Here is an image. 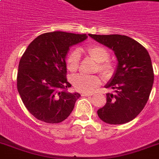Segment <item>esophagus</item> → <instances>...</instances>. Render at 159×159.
<instances>
[{"label": "esophagus", "mask_w": 159, "mask_h": 159, "mask_svg": "<svg viewBox=\"0 0 159 159\" xmlns=\"http://www.w3.org/2000/svg\"><path fill=\"white\" fill-rule=\"evenodd\" d=\"M92 95H93L92 93H83L82 96V97H92Z\"/></svg>", "instance_id": "obj_1"}]
</instances>
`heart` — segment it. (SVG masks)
<instances>
[{
    "label": "heart",
    "mask_w": 159,
    "mask_h": 159,
    "mask_svg": "<svg viewBox=\"0 0 159 159\" xmlns=\"http://www.w3.org/2000/svg\"><path fill=\"white\" fill-rule=\"evenodd\" d=\"M87 53L90 57L98 62V67L105 76L111 75L113 72V64L109 60L110 53L105 47L93 44L87 47ZM66 67L68 72H75L79 67L80 53L77 49L72 50L66 57ZM72 84L77 91L81 92H92L102 82V79L97 75L77 74L72 77Z\"/></svg>",
    "instance_id": "b5f03b06"
}]
</instances>
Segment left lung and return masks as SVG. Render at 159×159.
<instances>
[{
    "mask_svg": "<svg viewBox=\"0 0 159 159\" xmlns=\"http://www.w3.org/2000/svg\"><path fill=\"white\" fill-rule=\"evenodd\" d=\"M90 37L115 52L118 66L106 88L115 90L106 94V103L97 111L99 118L111 125H121L135 118L148 102L153 87V69L150 56L143 45L120 34Z\"/></svg>",
    "mask_w": 159,
    "mask_h": 159,
    "instance_id": "8db88e82",
    "label": "left lung"
}]
</instances>
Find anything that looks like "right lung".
<instances>
[{"label": "right lung", "mask_w": 159, "mask_h": 159, "mask_svg": "<svg viewBox=\"0 0 159 159\" xmlns=\"http://www.w3.org/2000/svg\"><path fill=\"white\" fill-rule=\"evenodd\" d=\"M87 34L62 31L48 32L34 39L19 63L17 89L30 113L49 124L69 116L81 96L69 93L65 58L70 46L87 39Z\"/></svg>", "instance_id": "obj_1"}]
</instances>
